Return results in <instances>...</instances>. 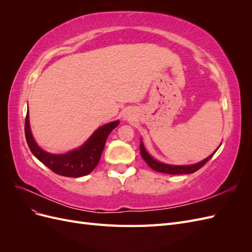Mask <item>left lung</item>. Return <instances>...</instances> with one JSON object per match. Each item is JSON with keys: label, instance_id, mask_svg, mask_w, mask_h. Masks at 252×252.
<instances>
[{"label": "left lung", "instance_id": "obj_1", "mask_svg": "<svg viewBox=\"0 0 252 252\" xmlns=\"http://www.w3.org/2000/svg\"><path fill=\"white\" fill-rule=\"evenodd\" d=\"M140 151H141V156L144 158V161L146 162L149 167H151L152 169L158 171V172H162V173H168V174H186V173H193L196 170H199L200 168L207 163L209 159L213 157V155L216 154V151L213 152L211 156H209L207 158H205L204 161L194 164V165H188V166H173V165H168V164H163L156 161L155 158H152L146 149L144 148L143 143L141 142L140 145Z\"/></svg>", "mask_w": 252, "mask_h": 252}]
</instances>
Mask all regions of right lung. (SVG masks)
Here are the masks:
<instances>
[{"instance_id": "1", "label": "right lung", "mask_w": 252, "mask_h": 252, "mask_svg": "<svg viewBox=\"0 0 252 252\" xmlns=\"http://www.w3.org/2000/svg\"><path fill=\"white\" fill-rule=\"evenodd\" d=\"M119 125V121L111 122L94 131L89 140L79 149L65 155H51L42 150L34 142L29 127L28 112L25 119V136L30 151L45 166L59 175L79 178L93 171L100 161L102 152L109 133Z\"/></svg>"}]
</instances>
